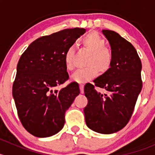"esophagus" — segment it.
<instances>
[{
    "mask_svg": "<svg viewBox=\"0 0 155 155\" xmlns=\"http://www.w3.org/2000/svg\"><path fill=\"white\" fill-rule=\"evenodd\" d=\"M79 88H80V92L82 94L84 93V85H82V84H80L79 85Z\"/></svg>",
    "mask_w": 155,
    "mask_h": 155,
    "instance_id": "1",
    "label": "esophagus"
}]
</instances>
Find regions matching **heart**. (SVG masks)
<instances>
[{
  "instance_id": "b5f03b06",
  "label": "heart",
  "mask_w": 155,
  "mask_h": 155,
  "mask_svg": "<svg viewBox=\"0 0 155 155\" xmlns=\"http://www.w3.org/2000/svg\"><path fill=\"white\" fill-rule=\"evenodd\" d=\"M82 43L91 55L87 62L86 68L76 70L70 76L71 81L77 83H85L94 79L97 75L104 74L111 68L112 56L109 50L106 48V42L97 33H91L82 38ZM74 49L70 46L64 54V64L68 70H72L74 68L73 64Z\"/></svg>"
}]
</instances>
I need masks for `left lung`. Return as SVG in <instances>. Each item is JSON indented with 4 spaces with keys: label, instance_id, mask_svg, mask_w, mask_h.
<instances>
[{
    "label": "left lung",
    "instance_id": "obj_1",
    "mask_svg": "<svg viewBox=\"0 0 155 155\" xmlns=\"http://www.w3.org/2000/svg\"><path fill=\"white\" fill-rule=\"evenodd\" d=\"M110 44L112 62L104 74L85 85L87 99L84 108L85 122L92 130L103 134H114L129 121L142 90V63L137 50L118 33L103 30ZM107 91L103 95L94 86Z\"/></svg>",
    "mask_w": 155,
    "mask_h": 155
}]
</instances>
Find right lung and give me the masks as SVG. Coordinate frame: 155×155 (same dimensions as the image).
Listing matches in <instances>:
<instances>
[{"instance_id": "right-lung-1", "label": "right lung", "mask_w": 155, "mask_h": 155, "mask_svg": "<svg viewBox=\"0 0 155 155\" xmlns=\"http://www.w3.org/2000/svg\"><path fill=\"white\" fill-rule=\"evenodd\" d=\"M85 32L75 28L40 37L18 61L12 97L23 127L35 137L58 134L64 124L65 112L80 93L76 82L60 91L53 88L68 79L65 52Z\"/></svg>"}]
</instances>
